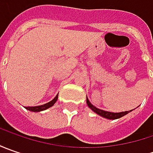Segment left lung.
Returning a JSON list of instances; mask_svg holds the SVG:
<instances>
[{"label": "left lung", "instance_id": "1", "mask_svg": "<svg viewBox=\"0 0 153 153\" xmlns=\"http://www.w3.org/2000/svg\"><path fill=\"white\" fill-rule=\"evenodd\" d=\"M87 105H88V107L91 109L93 111H94L95 113H97L98 115L101 116L105 118H107V119H117V118H120L122 117H123L124 115L128 114V112L132 111L133 110L131 111H123V112H111V111H103V110H100V109L96 108L94 105H93L90 101L88 100V99L87 97Z\"/></svg>", "mask_w": 153, "mask_h": 153}]
</instances>
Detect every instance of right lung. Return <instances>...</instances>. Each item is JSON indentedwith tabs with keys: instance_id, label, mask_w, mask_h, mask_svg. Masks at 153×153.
<instances>
[{
	"instance_id": "obj_1",
	"label": "right lung",
	"mask_w": 153,
	"mask_h": 153,
	"mask_svg": "<svg viewBox=\"0 0 153 153\" xmlns=\"http://www.w3.org/2000/svg\"><path fill=\"white\" fill-rule=\"evenodd\" d=\"M58 95H59V94L56 95V97L53 100H51L50 102L47 103V104H44V105H37V106H27L25 108L27 110H29V111H34V112H38V111H44V110H47V109L50 108L51 106H53V105H54V103L57 101V100H58Z\"/></svg>"
}]
</instances>
